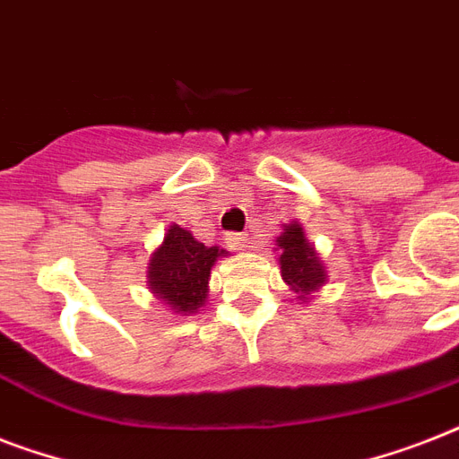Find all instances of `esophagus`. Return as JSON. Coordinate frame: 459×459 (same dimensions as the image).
<instances>
[{"label": "esophagus", "instance_id": "1", "mask_svg": "<svg viewBox=\"0 0 459 459\" xmlns=\"http://www.w3.org/2000/svg\"><path fill=\"white\" fill-rule=\"evenodd\" d=\"M226 243L233 250H245V247H250V236L247 233H226Z\"/></svg>", "mask_w": 459, "mask_h": 459}]
</instances>
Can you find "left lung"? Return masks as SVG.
I'll list each match as a JSON object with an SVG mask.
<instances>
[{"mask_svg": "<svg viewBox=\"0 0 459 459\" xmlns=\"http://www.w3.org/2000/svg\"><path fill=\"white\" fill-rule=\"evenodd\" d=\"M276 245H279L281 276L290 286V290L298 293L300 300H309V295L324 286L326 269L321 264L316 250L305 238L300 223H288L283 233L276 238Z\"/></svg>", "mask_w": 459, "mask_h": 459, "instance_id": "8db88e82", "label": "left lung"}]
</instances>
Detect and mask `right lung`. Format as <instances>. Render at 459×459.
<instances>
[{"label": "right lung", "mask_w": 459, "mask_h": 459, "mask_svg": "<svg viewBox=\"0 0 459 459\" xmlns=\"http://www.w3.org/2000/svg\"><path fill=\"white\" fill-rule=\"evenodd\" d=\"M223 255L226 250H219L216 245L207 247L195 240L190 230L173 223L166 230L164 243L150 257L147 286L173 312H197L207 300L212 266Z\"/></svg>", "instance_id": "right-lung-1"}]
</instances>
